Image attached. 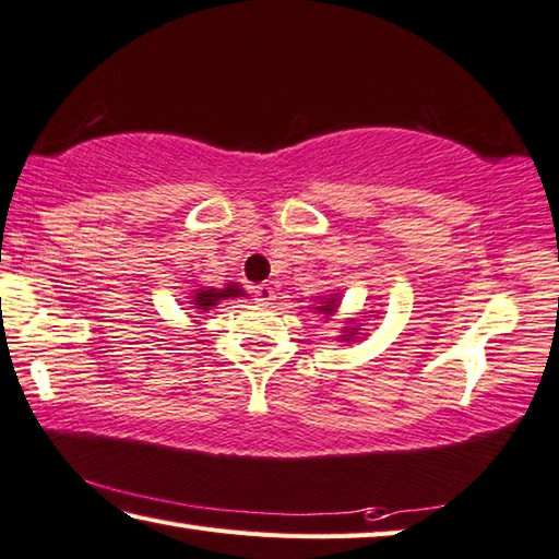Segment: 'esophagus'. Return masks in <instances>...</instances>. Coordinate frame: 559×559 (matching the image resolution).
I'll use <instances>...</instances> for the list:
<instances>
[{"label": "esophagus", "mask_w": 559, "mask_h": 559, "mask_svg": "<svg viewBox=\"0 0 559 559\" xmlns=\"http://www.w3.org/2000/svg\"><path fill=\"white\" fill-rule=\"evenodd\" d=\"M253 300L261 302V306H271V302L276 300V290H273L271 286H266V283H263V286L253 288Z\"/></svg>", "instance_id": "1"}]
</instances>
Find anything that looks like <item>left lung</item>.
Masks as SVG:
<instances>
[{
    "label": "left lung",
    "mask_w": 559,
    "mask_h": 559,
    "mask_svg": "<svg viewBox=\"0 0 559 559\" xmlns=\"http://www.w3.org/2000/svg\"><path fill=\"white\" fill-rule=\"evenodd\" d=\"M334 308H337V300H330L328 306H318L314 310H320V312H334ZM349 334H354V332H349Z\"/></svg>",
    "instance_id": "left-lung-1"
}]
</instances>
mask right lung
Instances as JSON below:
<instances>
[{"instance_id":"1","label":"right lung","mask_w":559,"mask_h":559,"mask_svg":"<svg viewBox=\"0 0 559 559\" xmlns=\"http://www.w3.org/2000/svg\"><path fill=\"white\" fill-rule=\"evenodd\" d=\"M239 296H245V290H241L237 283H227V288H222V290H217V288H210V290H198L195 296H192V306H195L198 310H207V308H212V306H217L219 300H225V298H239Z\"/></svg>"}]
</instances>
